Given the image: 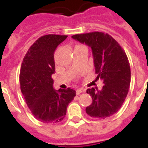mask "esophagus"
<instances>
[{
  "mask_svg": "<svg viewBox=\"0 0 148 148\" xmlns=\"http://www.w3.org/2000/svg\"><path fill=\"white\" fill-rule=\"evenodd\" d=\"M83 92H84V89H81V88L77 90V95H80V94H81V93H83Z\"/></svg>",
  "mask_w": 148,
  "mask_h": 148,
  "instance_id": "esophagus-1",
  "label": "esophagus"
}]
</instances>
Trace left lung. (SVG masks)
Here are the masks:
<instances>
[{
    "label": "left lung",
    "mask_w": 148,
    "mask_h": 148,
    "mask_svg": "<svg viewBox=\"0 0 148 148\" xmlns=\"http://www.w3.org/2000/svg\"><path fill=\"white\" fill-rule=\"evenodd\" d=\"M72 38L91 48L96 81L101 79L104 84L101 90H87L92 103L86 108V113L101 119L112 116L121 108L131 84V67L125 51L111 36L103 32L75 34Z\"/></svg>",
    "instance_id": "obj_1"
}]
</instances>
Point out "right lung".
I'll return each mask as SVG.
<instances>
[{
	"label": "right lung",
	"mask_w": 148,
	"mask_h": 148,
	"mask_svg": "<svg viewBox=\"0 0 148 148\" xmlns=\"http://www.w3.org/2000/svg\"><path fill=\"white\" fill-rule=\"evenodd\" d=\"M67 35L47 34L31 45L24 56L20 71L22 95L32 114L46 124H56L64 118L67 108L76 91L53 89L51 75L55 72L53 53Z\"/></svg>",
	"instance_id": "obj_1"
}]
</instances>
